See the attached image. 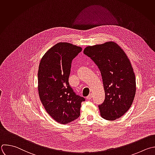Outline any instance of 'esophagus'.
Returning <instances> with one entry per match:
<instances>
[{"label": "esophagus", "instance_id": "1", "mask_svg": "<svg viewBox=\"0 0 155 155\" xmlns=\"http://www.w3.org/2000/svg\"><path fill=\"white\" fill-rule=\"evenodd\" d=\"M92 94H90L88 96L86 97V98H87V100H91V99L92 98Z\"/></svg>", "mask_w": 155, "mask_h": 155}]
</instances>
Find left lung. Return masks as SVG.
Instances as JSON below:
<instances>
[{"label": "left lung", "mask_w": 155, "mask_h": 155, "mask_svg": "<svg viewBox=\"0 0 155 155\" xmlns=\"http://www.w3.org/2000/svg\"><path fill=\"white\" fill-rule=\"evenodd\" d=\"M84 54L98 68L105 98L98 105L101 117L114 120L131 107L136 94V79L131 64L124 51L116 43L107 42L88 46Z\"/></svg>", "instance_id": "8db88e82"}]
</instances>
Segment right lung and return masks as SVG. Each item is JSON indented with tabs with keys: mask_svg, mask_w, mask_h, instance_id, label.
Returning a JSON list of instances; mask_svg holds the SVG:
<instances>
[{
	"mask_svg": "<svg viewBox=\"0 0 155 155\" xmlns=\"http://www.w3.org/2000/svg\"><path fill=\"white\" fill-rule=\"evenodd\" d=\"M82 51L70 43L59 42L50 48L39 66L38 92L47 113L57 122L66 124L80 115L83 97L69 83L72 60Z\"/></svg>",
	"mask_w": 155,
	"mask_h": 155,
	"instance_id": "1",
	"label": "right lung"
}]
</instances>
